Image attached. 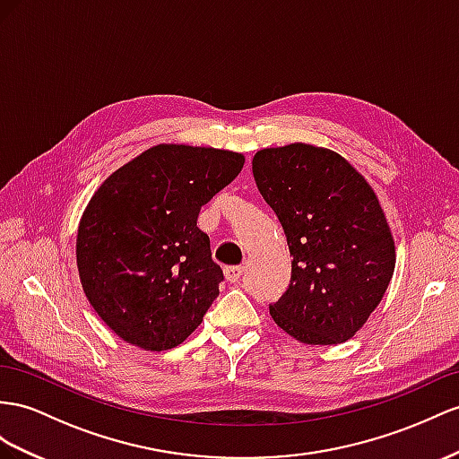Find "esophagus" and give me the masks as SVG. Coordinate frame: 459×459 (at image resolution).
Here are the masks:
<instances>
[{"label": "esophagus", "mask_w": 459, "mask_h": 459, "mask_svg": "<svg viewBox=\"0 0 459 459\" xmlns=\"http://www.w3.org/2000/svg\"><path fill=\"white\" fill-rule=\"evenodd\" d=\"M244 273V265H229L225 267V279L229 281V283H237V281H240Z\"/></svg>", "instance_id": "obj_1"}]
</instances>
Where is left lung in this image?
<instances>
[{
	"mask_svg": "<svg viewBox=\"0 0 459 459\" xmlns=\"http://www.w3.org/2000/svg\"><path fill=\"white\" fill-rule=\"evenodd\" d=\"M252 172L292 255L289 289L269 314L300 343L347 342L380 304L395 267L378 197L349 160L308 143L257 151Z\"/></svg>",
	"mask_w": 459,
	"mask_h": 459,
	"instance_id": "8db88e82",
	"label": "left lung"
}]
</instances>
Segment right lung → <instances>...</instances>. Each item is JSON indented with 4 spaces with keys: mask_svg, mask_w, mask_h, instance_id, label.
<instances>
[{
    "mask_svg": "<svg viewBox=\"0 0 459 459\" xmlns=\"http://www.w3.org/2000/svg\"><path fill=\"white\" fill-rule=\"evenodd\" d=\"M244 155L160 143L100 184L79 221L77 269L91 307L145 351L180 345L219 295L222 269L199 230L202 205L229 186Z\"/></svg>",
    "mask_w": 459,
    "mask_h": 459,
    "instance_id": "1",
    "label": "right lung"
}]
</instances>
